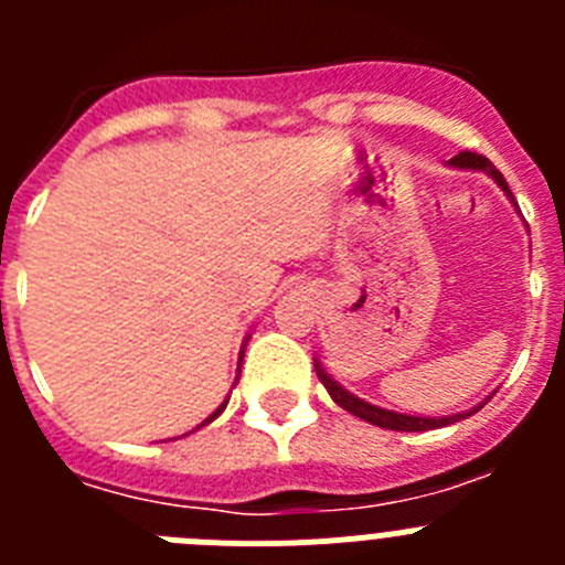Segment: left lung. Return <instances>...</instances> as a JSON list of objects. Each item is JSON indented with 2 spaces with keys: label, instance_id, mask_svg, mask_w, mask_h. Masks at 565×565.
Returning <instances> with one entry per match:
<instances>
[{
  "label": "left lung",
  "instance_id": "obj_1",
  "mask_svg": "<svg viewBox=\"0 0 565 565\" xmlns=\"http://www.w3.org/2000/svg\"><path fill=\"white\" fill-rule=\"evenodd\" d=\"M452 169H481V172H487L492 181L498 183V186L507 192V198L512 203H515V198H512V189L507 186V181H503V174L498 172L492 163L483 158V154H476V152H458L456 158H450ZM518 206V203H515ZM313 371H317L319 382L326 384V391L331 393L333 402L342 407V411L353 413L356 418H364V422L376 424V427H384V430H402V433H422V430H436V427H447V424H456L461 422V418L472 416V413L478 411V407H472V411H463V413H452V416H407V413H396V411H384V407H376V404L364 402V398L353 396L351 391H344L342 384L337 382V379H331V373H326V367L319 364V359H313Z\"/></svg>",
  "mask_w": 565,
  "mask_h": 565
}]
</instances>
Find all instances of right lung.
<instances>
[{"instance_id": "1", "label": "right lung", "mask_w": 565, "mask_h": 565, "mask_svg": "<svg viewBox=\"0 0 565 565\" xmlns=\"http://www.w3.org/2000/svg\"><path fill=\"white\" fill-rule=\"evenodd\" d=\"M246 342H248V337H246ZM246 342H243V351H239V362H243V353H246ZM237 373H239V367H237ZM234 384H237V382H234ZM226 404H228V398H226V402H223V404H221V407H217V411H214V413H212V416H209V418H206V422H203V424H198V427H194V430H201V427H206V424H212V422H214V418H217V416H221V413H223V411H226Z\"/></svg>"}]
</instances>
